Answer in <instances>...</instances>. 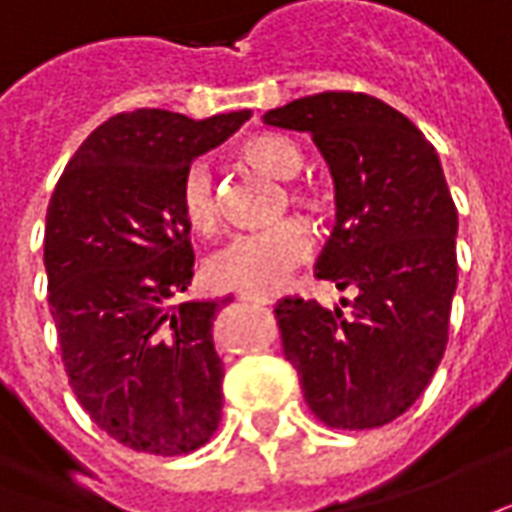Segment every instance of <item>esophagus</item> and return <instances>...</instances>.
<instances>
[{
  "instance_id": "1",
  "label": "esophagus",
  "mask_w": 512,
  "mask_h": 512,
  "mask_svg": "<svg viewBox=\"0 0 512 512\" xmlns=\"http://www.w3.org/2000/svg\"><path fill=\"white\" fill-rule=\"evenodd\" d=\"M243 302H255V305H271L269 297H255V294H241Z\"/></svg>"
}]
</instances>
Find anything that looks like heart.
I'll use <instances>...</instances> for the list:
<instances>
[{"instance_id": "1", "label": "heart", "mask_w": 512, "mask_h": 512, "mask_svg": "<svg viewBox=\"0 0 512 512\" xmlns=\"http://www.w3.org/2000/svg\"><path fill=\"white\" fill-rule=\"evenodd\" d=\"M243 156L277 179H294L305 165L300 148L277 134L246 139ZM179 210L187 227L196 232L218 227V193L210 159L198 156L182 170ZM314 246L316 235L305 218H285L271 227L232 235L207 260V277L215 288L269 297L288 285L294 271L314 255Z\"/></svg>"}]
</instances>
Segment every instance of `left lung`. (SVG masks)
<instances>
[{"mask_svg": "<svg viewBox=\"0 0 512 512\" xmlns=\"http://www.w3.org/2000/svg\"><path fill=\"white\" fill-rule=\"evenodd\" d=\"M263 123L311 134L325 156L336 227L316 277L358 291L350 316L316 300L277 302L285 358L325 426H387L423 395L446 353L457 207L440 156L409 117L361 92L300 97Z\"/></svg>", "mask_w": 512, "mask_h": 512, "instance_id": "8db88e82", "label": "left lung"}]
</instances>
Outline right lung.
Segmentation results:
<instances>
[{"instance_id":"add662e5","label":"right lung","mask_w":512,"mask_h":512,"mask_svg":"<svg viewBox=\"0 0 512 512\" xmlns=\"http://www.w3.org/2000/svg\"><path fill=\"white\" fill-rule=\"evenodd\" d=\"M249 117H109L69 159L47 207L44 269L72 392L109 437L142 454H190L221 423L212 319L232 297L179 302L196 263L179 179Z\"/></svg>"}]
</instances>
